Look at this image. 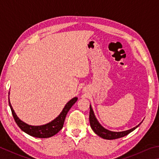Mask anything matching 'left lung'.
<instances>
[{
  "label": "left lung",
  "instance_id": "8db88e82",
  "mask_svg": "<svg viewBox=\"0 0 159 159\" xmlns=\"http://www.w3.org/2000/svg\"><path fill=\"white\" fill-rule=\"evenodd\" d=\"M89 124H90V126L92 129L93 130L94 132L97 135H99L101 138H103V139L106 140H114L117 139V138H122L125 135H128L130 133L132 132L133 131L136 129L137 127L140 126V125L142 122H140L138 126H135V127L132 128L131 129L126 130V131H120V132H115V131H111L109 130L105 129L104 127L100 125L99 122H98L96 117H95L93 110L92 108L91 105H89Z\"/></svg>",
  "mask_w": 159,
  "mask_h": 159
}]
</instances>
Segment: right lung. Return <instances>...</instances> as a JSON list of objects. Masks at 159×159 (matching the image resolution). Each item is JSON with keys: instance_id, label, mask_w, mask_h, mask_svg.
I'll return each instance as SVG.
<instances>
[{"instance_id": "obj_1", "label": "right lung", "mask_w": 159, "mask_h": 159, "mask_svg": "<svg viewBox=\"0 0 159 159\" xmlns=\"http://www.w3.org/2000/svg\"><path fill=\"white\" fill-rule=\"evenodd\" d=\"M77 99V97H74L73 99H71L70 102H68L66 103V105L64 108H63L62 112H60V114L56 118V119L51 121V122H48L47 124H46V125L41 126L29 125L20 120L19 118L17 117L15 112H14L12 108V106H11L10 102V98L9 105L11 108V113H12L13 117L14 120H15L16 125L19 126V127L23 131L26 133L27 134L31 135V136L39 138H50L51 136H53V135H56L62 129L66 115H67V112L71 108V106L76 102Z\"/></svg>"}]
</instances>
